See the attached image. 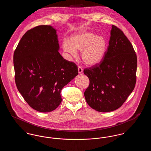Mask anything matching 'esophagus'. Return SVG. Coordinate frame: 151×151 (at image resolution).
<instances>
[{
    "instance_id": "1",
    "label": "esophagus",
    "mask_w": 151,
    "mask_h": 151,
    "mask_svg": "<svg viewBox=\"0 0 151 151\" xmlns=\"http://www.w3.org/2000/svg\"><path fill=\"white\" fill-rule=\"evenodd\" d=\"M83 68H82L81 66L79 65V66H78V71H79V73H82V72H83Z\"/></svg>"
}]
</instances>
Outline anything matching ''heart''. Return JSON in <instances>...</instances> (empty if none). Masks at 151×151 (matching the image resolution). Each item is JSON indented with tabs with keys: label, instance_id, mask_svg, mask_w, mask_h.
<instances>
[{
	"label": "heart",
	"instance_id": "b5f03b06",
	"mask_svg": "<svg viewBox=\"0 0 151 151\" xmlns=\"http://www.w3.org/2000/svg\"><path fill=\"white\" fill-rule=\"evenodd\" d=\"M65 52L75 57L76 51L82 52V59L89 65H97L105 56L107 45L104 38L91 33H81L73 36L71 42L65 41L63 45Z\"/></svg>",
	"mask_w": 151,
	"mask_h": 151
}]
</instances>
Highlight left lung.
Returning a JSON list of instances; mask_svg holds the SVG:
<instances>
[{"label":"left lung","mask_w":151,"mask_h":151,"mask_svg":"<svg viewBox=\"0 0 151 151\" xmlns=\"http://www.w3.org/2000/svg\"><path fill=\"white\" fill-rule=\"evenodd\" d=\"M107 50L99 64L84 70L89 80L84 92L88 104L100 112L120 108L137 81V57L121 29L113 25Z\"/></svg>","instance_id":"8db88e82"}]
</instances>
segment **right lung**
Wrapping results in <instances>:
<instances>
[{
    "label": "right lung",
    "mask_w": 151,
    "mask_h": 151,
    "mask_svg": "<svg viewBox=\"0 0 151 151\" xmlns=\"http://www.w3.org/2000/svg\"><path fill=\"white\" fill-rule=\"evenodd\" d=\"M59 48L56 30L39 25L23 35L14 50L17 88L29 106L40 112L57 108L61 90L78 75V66L62 57Z\"/></svg>",
    "instance_id": "add662e5"
}]
</instances>
